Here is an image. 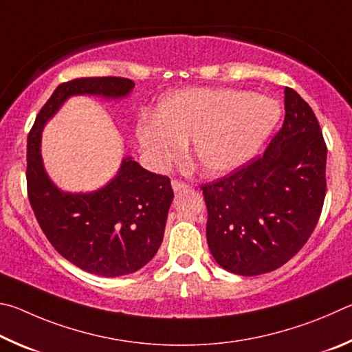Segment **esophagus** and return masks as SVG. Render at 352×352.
Masks as SVG:
<instances>
[{
    "instance_id": "1",
    "label": "esophagus",
    "mask_w": 352,
    "mask_h": 352,
    "mask_svg": "<svg viewBox=\"0 0 352 352\" xmlns=\"http://www.w3.org/2000/svg\"><path fill=\"white\" fill-rule=\"evenodd\" d=\"M171 188H173V192H175V193H179V192H182V190H187L188 186H187L186 182H182V181L173 179L171 181Z\"/></svg>"
}]
</instances>
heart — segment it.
<instances>
[{
  "label": "heart",
  "instance_id": "heart-1",
  "mask_svg": "<svg viewBox=\"0 0 352 352\" xmlns=\"http://www.w3.org/2000/svg\"><path fill=\"white\" fill-rule=\"evenodd\" d=\"M274 98L224 88H187L160 100L140 119L135 135L156 170L179 162L192 140L196 168L219 177L254 159L280 120Z\"/></svg>",
  "mask_w": 352,
  "mask_h": 352
}]
</instances>
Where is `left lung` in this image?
Here are the masks:
<instances>
[{
  "instance_id": "1",
  "label": "left lung",
  "mask_w": 352,
  "mask_h": 352,
  "mask_svg": "<svg viewBox=\"0 0 352 352\" xmlns=\"http://www.w3.org/2000/svg\"><path fill=\"white\" fill-rule=\"evenodd\" d=\"M285 122L260 159L202 187L207 243L221 267L254 276L281 267L317 226L326 195V145L316 114L285 89Z\"/></svg>"
}]
</instances>
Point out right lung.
<instances>
[{"label":"right lung","instance_id":"right-lung-1","mask_svg":"<svg viewBox=\"0 0 352 352\" xmlns=\"http://www.w3.org/2000/svg\"><path fill=\"white\" fill-rule=\"evenodd\" d=\"M133 88L134 82L119 77L61 83L36 116L28 138V195L41 230L67 261L108 278L138 272L156 255L173 201L170 179L125 156L103 187L86 193L65 192L45 168L41 133L74 96L122 100Z\"/></svg>","mask_w":352,"mask_h":352}]
</instances>
